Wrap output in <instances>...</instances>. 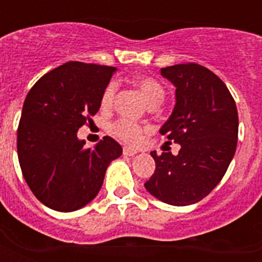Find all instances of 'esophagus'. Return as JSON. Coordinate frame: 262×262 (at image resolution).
Segmentation results:
<instances>
[{
  "label": "esophagus",
  "mask_w": 262,
  "mask_h": 262,
  "mask_svg": "<svg viewBox=\"0 0 262 262\" xmlns=\"http://www.w3.org/2000/svg\"><path fill=\"white\" fill-rule=\"evenodd\" d=\"M137 153L136 148H132V147H123V154L125 156H129V157H132V156H135V154Z\"/></svg>",
  "instance_id": "esophagus-1"
}]
</instances>
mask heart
Segmentation results:
<instances>
[{"mask_svg": "<svg viewBox=\"0 0 262 262\" xmlns=\"http://www.w3.org/2000/svg\"><path fill=\"white\" fill-rule=\"evenodd\" d=\"M133 84L140 91V94L148 105H159L164 99V86L161 85L157 80H154L153 77L140 75V77H136L133 80ZM115 91H116V88H115L114 84H109V85L105 86L102 95H101V106L103 109H109L114 105ZM146 130H147V127H144L143 125L129 119V118H119L109 126V132L116 139H119L120 142L126 143V144H137L142 140L143 133Z\"/></svg>", "mask_w": 262, "mask_h": 262, "instance_id": "heart-1", "label": "heart"}]
</instances>
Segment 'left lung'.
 <instances>
[{"mask_svg": "<svg viewBox=\"0 0 262 262\" xmlns=\"http://www.w3.org/2000/svg\"><path fill=\"white\" fill-rule=\"evenodd\" d=\"M161 74L177 86V103L160 133L181 148L151 151L156 171L144 187L160 201L187 206L212 192L229 168L238 135L236 102L225 82L196 63L168 66Z\"/></svg>", "mask_w": 262, "mask_h": 262, "instance_id": "left-lung-1", "label": "left lung"}]
</instances>
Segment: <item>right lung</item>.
I'll list each match as a JSON object with an SVG mask.
<instances>
[{"mask_svg":"<svg viewBox=\"0 0 262 262\" xmlns=\"http://www.w3.org/2000/svg\"><path fill=\"white\" fill-rule=\"evenodd\" d=\"M115 67L69 61L36 81L18 126V159L26 184L48 208L73 212L102 187L105 171L122 147L105 136L94 148L77 139L101 106Z\"/></svg>","mask_w":262,"mask_h":262,"instance_id":"obj_1","label":"right lung"}]
</instances>
